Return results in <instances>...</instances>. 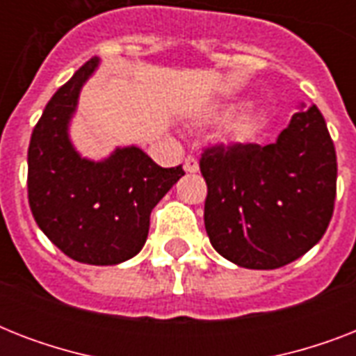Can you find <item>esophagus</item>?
Returning a JSON list of instances; mask_svg holds the SVG:
<instances>
[{
  "label": "esophagus",
  "mask_w": 356,
  "mask_h": 356,
  "mask_svg": "<svg viewBox=\"0 0 356 356\" xmlns=\"http://www.w3.org/2000/svg\"><path fill=\"white\" fill-rule=\"evenodd\" d=\"M184 170L188 173H195L197 170H200V162H197V159L192 155H188L186 159H184Z\"/></svg>",
  "instance_id": "34e87169"
}]
</instances>
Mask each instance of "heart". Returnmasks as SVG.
Returning a JSON list of instances; mask_svg holds the SVG:
<instances>
[{
    "label": "heart",
    "mask_w": 356,
    "mask_h": 356,
    "mask_svg": "<svg viewBox=\"0 0 356 356\" xmlns=\"http://www.w3.org/2000/svg\"><path fill=\"white\" fill-rule=\"evenodd\" d=\"M236 105H227L223 107L222 111L216 113V120H229L233 118L234 113H236ZM262 123H264V118L262 114L257 113V111H248V113L240 114L236 120L231 125V136L238 142H248V140L254 138L259 131L262 129Z\"/></svg>",
    "instance_id": "1"
}]
</instances>
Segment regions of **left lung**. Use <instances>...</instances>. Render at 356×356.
Listing matches in <instances>:
<instances>
[{
    "label": "left lung",
    "instance_id": "left-lung-1",
    "mask_svg": "<svg viewBox=\"0 0 356 356\" xmlns=\"http://www.w3.org/2000/svg\"><path fill=\"white\" fill-rule=\"evenodd\" d=\"M205 229L223 259L275 270L303 257L325 234L337 197V151L316 105H301L273 144L212 145Z\"/></svg>",
    "mask_w": 356,
    "mask_h": 356
}]
</instances>
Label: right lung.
Returning a JSON list of instances; mask_svg holds the SVG:
<instances>
[{
	"mask_svg": "<svg viewBox=\"0 0 356 356\" xmlns=\"http://www.w3.org/2000/svg\"><path fill=\"white\" fill-rule=\"evenodd\" d=\"M99 66L94 57L58 88L33 129L27 192L36 225L70 259L114 266L144 248L149 216L183 166L161 168L136 145L90 161L70 140L81 88Z\"/></svg>",
	"mask_w": 356,
	"mask_h": 356,
	"instance_id": "add662e5",
	"label": "right lung"
}]
</instances>
